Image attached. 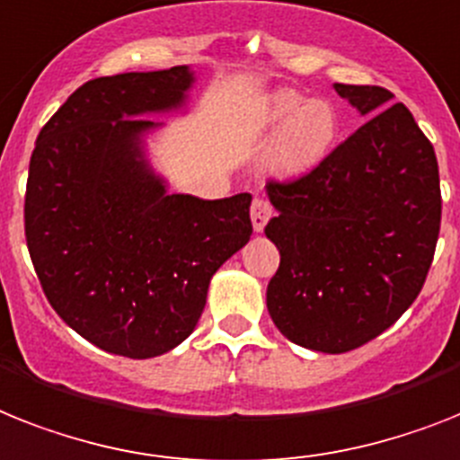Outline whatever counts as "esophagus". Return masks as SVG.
Masks as SVG:
<instances>
[{
    "instance_id": "1",
    "label": "esophagus",
    "mask_w": 460,
    "mask_h": 460,
    "mask_svg": "<svg viewBox=\"0 0 460 460\" xmlns=\"http://www.w3.org/2000/svg\"><path fill=\"white\" fill-rule=\"evenodd\" d=\"M272 216V207L265 199H253L252 204V226L253 233H263L265 223L270 221Z\"/></svg>"
}]
</instances>
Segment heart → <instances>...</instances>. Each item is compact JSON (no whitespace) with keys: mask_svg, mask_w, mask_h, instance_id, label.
Wrapping results in <instances>:
<instances>
[{"mask_svg":"<svg viewBox=\"0 0 460 460\" xmlns=\"http://www.w3.org/2000/svg\"><path fill=\"white\" fill-rule=\"evenodd\" d=\"M265 127L279 131L272 146V164L287 176H301L317 169L341 138V115L336 105L322 98H305L282 91L265 110Z\"/></svg>","mask_w":460,"mask_h":460,"instance_id":"heart-1","label":"heart"}]
</instances>
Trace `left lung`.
<instances>
[{
    "label": "left lung",
    "instance_id": "8db88e82",
    "mask_svg": "<svg viewBox=\"0 0 460 460\" xmlns=\"http://www.w3.org/2000/svg\"><path fill=\"white\" fill-rule=\"evenodd\" d=\"M367 117L317 169L268 183L279 249L268 313L291 343L355 350L416 301L438 244V157L413 115L381 86L333 84Z\"/></svg>",
    "mask_w": 460,
    "mask_h": 460
}]
</instances>
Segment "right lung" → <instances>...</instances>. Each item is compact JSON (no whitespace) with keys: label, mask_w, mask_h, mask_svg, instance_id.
Returning a JSON list of instances; mask_svg holds the SVG:
<instances>
[{"label":"right lung","mask_w":460,"mask_h":460,"mask_svg":"<svg viewBox=\"0 0 460 460\" xmlns=\"http://www.w3.org/2000/svg\"><path fill=\"white\" fill-rule=\"evenodd\" d=\"M195 72H124L79 86L34 143L25 237L41 289L70 329L131 359L195 332L211 277L252 237V195L169 192L147 155L185 115Z\"/></svg>","instance_id":"1"}]
</instances>
